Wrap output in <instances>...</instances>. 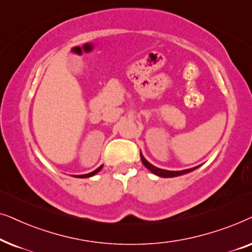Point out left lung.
Masks as SVG:
<instances>
[{
    "instance_id": "left-lung-1",
    "label": "left lung",
    "mask_w": 252,
    "mask_h": 252,
    "mask_svg": "<svg viewBox=\"0 0 252 252\" xmlns=\"http://www.w3.org/2000/svg\"><path fill=\"white\" fill-rule=\"evenodd\" d=\"M140 159H142V162L144 163V166L146 167L147 169L151 170L153 174H156V175L160 176V177H175V176H180V175H183V174H187V173H190L192 172L197 168V167H193V168H190V169H184V170H177V172H174V170H166V169H160L158 168V167L153 166L152 163H150L149 161H147L145 158L143 157V154L140 153Z\"/></svg>"
}]
</instances>
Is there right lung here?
Instances as JSON below:
<instances>
[{
    "label": "right lung",
    "instance_id": "right-lung-1",
    "mask_svg": "<svg viewBox=\"0 0 252 252\" xmlns=\"http://www.w3.org/2000/svg\"><path fill=\"white\" fill-rule=\"evenodd\" d=\"M101 168H102V166L101 167H99V168H96L94 172H92V173H89V174H85V175H78L77 177H91V176H93V175H95L96 173H99L100 170H101Z\"/></svg>",
    "mask_w": 252,
    "mask_h": 252
}]
</instances>
